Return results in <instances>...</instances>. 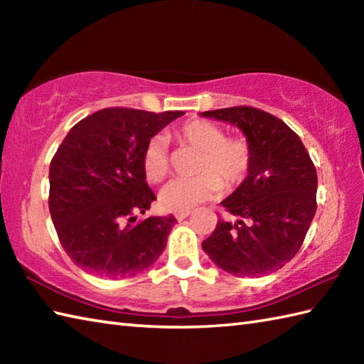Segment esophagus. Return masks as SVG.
<instances>
[{
	"label": "esophagus",
	"instance_id": "obj_1",
	"mask_svg": "<svg viewBox=\"0 0 364 364\" xmlns=\"http://www.w3.org/2000/svg\"><path fill=\"white\" fill-rule=\"evenodd\" d=\"M189 215H191V211H184V213H176L175 218H176L178 222H181V220H184L186 218H189Z\"/></svg>",
	"mask_w": 364,
	"mask_h": 364
}]
</instances>
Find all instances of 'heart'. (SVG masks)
I'll list each match as a JSON object with an SVG mask.
<instances>
[{
	"label": "heart",
	"mask_w": 364,
	"mask_h": 364,
	"mask_svg": "<svg viewBox=\"0 0 364 364\" xmlns=\"http://www.w3.org/2000/svg\"><path fill=\"white\" fill-rule=\"evenodd\" d=\"M181 145L200 151L196 173L191 180H173L161 191V206L172 213L191 211L197 205L222 194L223 186L233 189L241 184L252 167V146L244 137H227L215 123L194 119L175 129ZM145 178L159 183L168 173L166 146L159 137L146 142L142 154Z\"/></svg>",
	"instance_id": "heart-1"
}]
</instances>
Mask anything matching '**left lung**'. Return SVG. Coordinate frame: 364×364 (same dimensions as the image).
Segmentation results:
<instances>
[{"label": "left lung", "mask_w": 364, "mask_h": 364, "mask_svg": "<svg viewBox=\"0 0 364 364\" xmlns=\"http://www.w3.org/2000/svg\"><path fill=\"white\" fill-rule=\"evenodd\" d=\"M200 115L241 129L253 156L245 180L220 202L237 220H219L203 250L236 277L272 274L296 257L314 218L318 175L310 154L283 120L257 107Z\"/></svg>", "instance_id": "8db88e82"}]
</instances>
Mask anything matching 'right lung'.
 Listing matches in <instances>:
<instances>
[{
	"instance_id": "1",
	"label": "right lung",
	"mask_w": 364,
	"mask_h": 364,
	"mask_svg": "<svg viewBox=\"0 0 364 364\" xmlns=\"http://www.w3.org/2000/svg\"><path fill=\"white\" fill-rule=\"evenodd\" d=\"M183 114L106 107L68 131L50 164L48 205L59 241L76 266L127 278L164 252L173 215L136 223V214L156 200L145 181L142 154L146 142Z\"/></svg>"
}]
</instances>
